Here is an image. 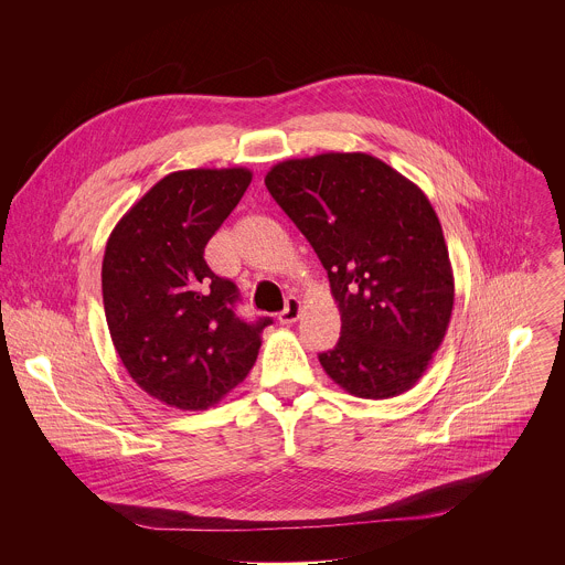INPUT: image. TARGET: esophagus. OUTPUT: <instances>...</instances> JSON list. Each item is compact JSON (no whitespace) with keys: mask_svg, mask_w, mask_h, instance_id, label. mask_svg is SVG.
Instances as JSON below:
<instances>
[{"mask_svg":"<svg viewBox=\"0 0 565 565\" xmlns=\"http://www.w3.org/2000/svg\"><path fill=\"white\" fill-rule=\"evenodd\" d=\"M299 315H301V301L297 297H288L286 299V308L279 312V323L290 326V323H295L299 319Z\"/></svg>","mask_w":565,"mask_h":565,"instance_id":"34e87169","label":"esophagus"}]
</instances>
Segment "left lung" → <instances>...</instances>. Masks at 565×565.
<instances>
[{"label": "left lung", "instance_id": "left-lung-1", "mask_svg": "<svg viewBox=\"0 0 565 565\" xmlns=\"http://www.w3.org/2000/svg\"><path fill=\"white\" fill-rule=\"evenodd\" d=\"M264 182L328 270L341 337L319 354L326 374L370 401L412 390L447 334L456 297L427 195L361 151L284 160Z\"/></svg>", "mask_w": 565, "mask_h": 565}]
</instances>
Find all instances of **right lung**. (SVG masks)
I'll return each instance as SVG.
<instances>
[{
    "instance_id": "add662e5",
    "label": "right lung",
    "mask_w": 565,
    "mask_h": 565,
    "mask_svg": "<svg viewBox=\"0 0 565 565\" xmlns=\"http://www.w3.org/2000/svg\"><path fill=\"white\" fill-rule=\"evenodd\" d=\"M253 173L173 171L114 226L103 255V306L111 343L134 383L175 409H209L257 361L264 317L235 315L239 290L204 262V246Z\"/></svg>"
}]
</instances>
